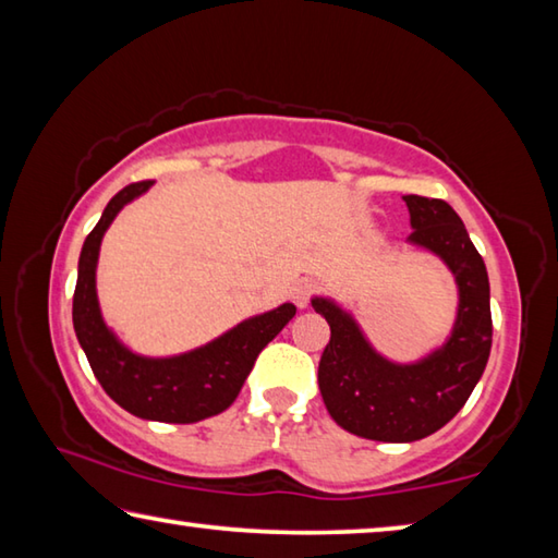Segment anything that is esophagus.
I'll return each instance as SVG.
<instances>
[{"label":"esophagus","mask_w":558,"mask_h":558,"mask_svg":"<svg viewBox=\"0 0 558 558\" xmlns=\"http://www.w3.org/2000/svg\"><path fill=\"white\" fill-rule=\"evenodd\" d=\"M313 290L315 286L310 280H300L295 282V288H292V300H295V305L300 310H305L310 305V298H313Z\"/></svg>","instance_id":"1"}]
</instances>
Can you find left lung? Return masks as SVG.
I'll return each instance as SVG.
<instances>
[{
    "instance_id": "left-lung-1",
    "label": "left lung",
    "mask_w": 558,
    "mask_h": 558,
    "mask_svg": "<svg viewBox=\"0 0 558 558\" xmlns=\"http://www.w3.org/2000/svg\"><path fill=\"white\" fill-rule=\"evenodd\" d=\"M413 233L405 243L428 251L458 288L448 337L415 362H393L376 349L352 310L329 295L313 307L329 325L317 384L337 426L359 438L411 442L440 430L470 399L493 347L489 280L465 223L440 199L405 194Z\"/></svg>"
}]
</instances>
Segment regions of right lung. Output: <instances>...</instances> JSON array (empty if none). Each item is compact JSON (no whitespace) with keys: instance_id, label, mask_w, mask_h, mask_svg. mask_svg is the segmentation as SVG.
I'll return each mask as SVG.
<instances>
[{"instance_id":"obj_1","label":"right lung","mask_w":558,"mask_h":558,"mask_svg":"<svg viewBox=\"0 0 558 558\" xmlns=\"http://www.w3.org/2000/svg\"><path fill=\"white\" fill-rule=\"evenodd\" d=\"M153 184L137 182L120 189L83 241L73 292V329L96 379L128 413L159 423H196L235 401L263 347L295 317V305L282 302L268 313L245 317L211 342L182 354L147 356L130 349L102 317L96 272L110 223Z\"/></svg>"}]
</instances>
